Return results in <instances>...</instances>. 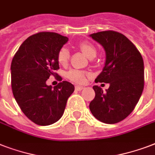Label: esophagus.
Segmentation results:
<instances>
[{
    "instance_id": "esophagus-1",
    "label": "esophagus",
    "mask_w": 155,
    "mask_h": 155,
    "mask_svg": "<svg viewBox=\"0 0 155 155\" xmlns=\"http://www.w3.org/2000/svg\"><path fill=\"white\" fill-rule=\"evenodd\" d=\"M84 88V87H83V86H75V90H77V91H81Z\"/></svg>"
}]
</instances>
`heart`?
Returning <instances> with one entry per match:
<instances>
[{"label": "heart", "instance_id": "obj_1", "mask_svg": "<svg viewBox=\"0 0 155 155\" xmlns=\"http://www.w3.org/2000/svg\"><path fill=\"white\" fill-rule=\"evenodd\" d=\"M80 49L86 54L89 58H93L97 55V49L89 42H83L79 44ZM57 59L59 64L66 65L70 59V51L68 48L62 47L57 54ZM88 73L84 71H80L72 69L67 72V78L71 81L76 84H84L86 81V77Z\"/></svg>", "mask_w": 155, "mask_h": 155}]
</instances>
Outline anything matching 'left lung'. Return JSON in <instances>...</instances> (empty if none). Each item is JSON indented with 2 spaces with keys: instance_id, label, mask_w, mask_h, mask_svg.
I'll use <instances>...</instances> for the list:
<instances>
[{
  "instance_id": "8db88e82",
  "label": "left lung",
  "mask_w": 155,
  "mask_h": 155,
  "mask_svg": "<svg viewBox=\"0 0 155 155\" xmlns=\"http://www.w3.org/2000/svg\"><path fill=\"white\" fill-rule=\"evenodd\" d=\"M90 36L103 46L106 53L105 66L95 82L110 84L106 92L93 86L96 96L90 102V110L101 122H120L132 113L142 96L143 58L135 45L120 33L106 30Z\"/></svg>"
}]
</instances>
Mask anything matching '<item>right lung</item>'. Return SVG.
I'll return each instance as SVG.
<instances>
[{"label":"right lung","mask_w":155,"mask_h":155,"mask_svg":"<svg viewBox=\"0 0 155 155\" xmlns=\"http://www.w3.org/2000/svg\"><path fill=\"white\" fill-rule=\"evenodd\" d=\"M68 41L54 32H39L26 38L11 63V87L23 113L35 124L49 125L63 116L66 104L75 87L62 81L54 89L45 82L51 75L62 77L57 54Z\"/></svg>","instance_id":"add662e5"}]
</instances>
